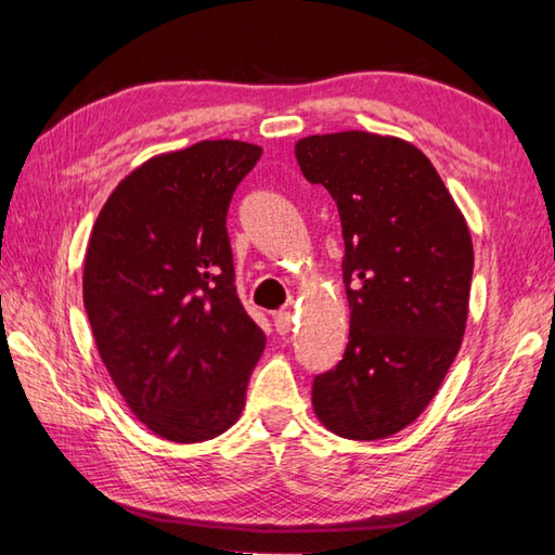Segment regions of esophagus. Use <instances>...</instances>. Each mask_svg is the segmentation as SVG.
Returning <instances> with one entry per match:
<instances>
[{
    "mask_svg": "<svg viewBox=\"0 0 555 555\" xmlns=\"http://www.w3.org/2000/svg\"><path fill=\"white\" fill-rule=\"evenodd\" d=\"M291 325H294V313H291V311H276V313H274V327H276V333L286 335V333L291 331Z\"/></svg>",
    "mask_w": 555,
    "mask_h": 555,
    "instance_id": "1",
    "label": "esophagus"
}]
</instances>
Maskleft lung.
I'll list each match as a JSON object with an SVG mask.
<instances>
[{
  "label": "left lung",
  "mask_w": 555,
  "mask_h": 555,
  "mask_svg": "<svg viewBox=\"0 0 555 555\" xmlns=\"http://www.w3.org/2000/svg\"><path fill=\"white\" fill-rule=\"evenodd\" d=\"M308 183L333 195L343 224L350 340L313 379L315 418L350 440H382L416 421L463 343L473 237L434 164L374 131L296 142Z\"/></svg>",
  "instance_id": "1"
}]
</instances>
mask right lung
I'll return each instance as SVG.
<instances>
[{
    "instance_id": "obj_1",
    "label": "right lung",
    "mask_w": 555,
    "mask_h": 555,
    "mask_svg": "<svg viewBox=\"0 0 555 555\" xmlns=\"http://www.w3.org/2000/svg\"><path fill=\"white\" fill-rule=\"evenodd\" d=\"M261 146L198 142L119 181L92 228L82 300L131 413L173 443L237 424L267 335L234 286L224 218Z\"/></svg>"
}]
</instances>
